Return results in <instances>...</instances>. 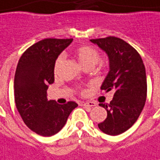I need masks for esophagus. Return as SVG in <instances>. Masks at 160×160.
Wrapping results in <instances>:
<instances>
[{"mask_svg": "<svg viewBox=\"0 0 160 160\" xmlns=\"http://www.w3.org/2000/svg\"><path fill=\"white\" fill-rule=\"evenodd\" d=\"M82 104L85 107H94L97 105V103L94 102H85V103H82Z\"/></svg>", "mask_w": 160, "mask_h": 160, "instance_id": "obj_1", "label": "esophagus"}]
</instances>
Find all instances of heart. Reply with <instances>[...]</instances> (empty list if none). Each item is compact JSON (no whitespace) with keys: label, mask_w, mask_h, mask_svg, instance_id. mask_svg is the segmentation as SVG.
Wrapping results in <instances>:
<instances>
[{"label":"heart","mask_w":160,"mask_h":160,"mask_svg":"<svg viewBox=\"0 0 160 160\" xmlns=\"http://www.w3.org/2000/svg\"><path fill=\"white\" fill-rule=\"evenodd\" d=\"M76 56H77L79 63L82 67L88 65L94 66L99 59L98 52L91 46H81V47L78 48L76 50ZM62 60H63L62 56L57 57L56 63H55L56 70L60 67L61 63L62 62Z\"/></svg>","instance_id":"1"}]
</instances>
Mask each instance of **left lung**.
Here are the masks:
<instances>
[{
	"label": "left lung",
	"mask_w": 160,
	"mask_h": 160,
	"mask_svg": "<svg viewBox=\"0 0 160 160\" xmlns=\"http://www.w3.org/2000/svg\"><path fill=\"white\" fill-rule=\"evenodd\" d=\"M90 41L106 53L109 59V72L101 90L114 91L110 103H99L106 110L107 118L98 124V128L108 135H119L132 126L145 106V65L137 50L120 38L109 36Z\"/></svg>",
	"instance_id": "1"
}]
</instances>
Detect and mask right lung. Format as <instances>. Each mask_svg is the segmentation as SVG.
<instances>
[{"instance_id":"obj_1","label":"right lung","mask_w":160,"mask_h":160,"mask_svg":"<svg viewBox=\"0 0 160 160\" xmlns=\"http://www.w3.org/2000/svg\"><path fill=\"white\" fill-rule=\"evenodd\" d=\"M73 39L47 38L28 48L20 58L14 81L15 101L23 122L44 137L60 132L78 103L59 104L47 99L48 85L55 81L54 69L58 56Z\"/></svg>"}]
</instances>
